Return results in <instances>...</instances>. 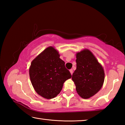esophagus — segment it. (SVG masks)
Segmentation results:
<instances>
[{"label":"esophagus","mask_w":125,"mask_h":125,"mask_svg":"<svg viewBox=\"0 0 125 125\" xmlns=\"http://www.w3.org/2000/svg\"><path fill=\"white\" fill-rule=\"evenodd\" d=\"M69 71H70V73H71V74H73V69H70V70H69Z\"/></svg>","instance_id":"esophagus-1"}]
</instances>
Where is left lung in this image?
Here are the masks:
<instances>
[{"label":"left lung","instance_id":"obj_1","mask_svg":"<svg viewBox=\"0 0 125 125\" xmlns=\"http://www.w3.org/2000/svg\"><path fill=\"white\" fill-rule=\"evenodd\" d=\"M77 69L72 75L78 95L88 99L96 94L104 82V69L92 52L84 49L76 54Z\"/></svg>","mask_w":125,"mask_h":125}]
</instances>
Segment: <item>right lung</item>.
Returning a JSON list of instances; mask_svg holds the SVG:
<instances>
[{"instance_id": "right-lung-1", "label": "right lung", "mask_w": 125, "mask_h": 125, "mask_svg": "<svg viewBox=\"0 0 125 125\" xmlns=\"http://www.w3.org/2000/svg\"><path fill=\"white\" fill-rule=\"evenodd\" d=\"M60 57L57 51L50 46L31 63L29 75L31 83L37 94L44 98H55L62 90L65 80L72 77Z\"/></svg>"}]
</instances>
